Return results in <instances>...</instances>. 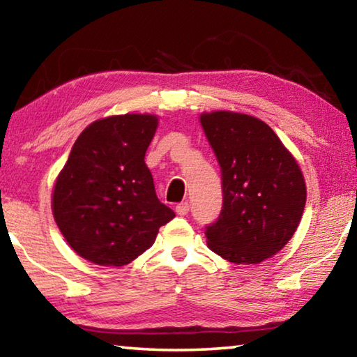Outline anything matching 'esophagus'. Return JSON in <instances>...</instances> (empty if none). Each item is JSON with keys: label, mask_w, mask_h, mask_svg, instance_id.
Returning a JSON list of instances; mask_svg holds the SVG:
<instances>
[{"label": "esophagus", "mask_w": 357, "mask_h": 357, "mask_svg": "<svg viewBox=\"0 0 357 357\" xmlns=\"http://www.w3.org/2000/svg\"><path fill=\"white\" fill-rule=\"evenodd\" d=\"M189 209H190V206H189V203H181V204H178L176 206V214L178 215H185L187 213H189Z\"/></svg>", "instance_id": "1"}]
</instances>
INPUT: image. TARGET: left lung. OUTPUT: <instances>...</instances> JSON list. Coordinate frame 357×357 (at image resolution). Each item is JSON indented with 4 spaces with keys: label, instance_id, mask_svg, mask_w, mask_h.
<instances>
[{
    "label": "left lung",
    "instance_id": "1",
    "mask_svg": "<svg viewBox=\"0 0 357 357\" xmlns=\"http://www.w3.org/2000/svg\"><path fill=\"white\" fill-rule=\"evenodd\" d=\"M222 168L223 208L208 247L234 264L275 255L299 227L307 189L301 167L264 121L236 112L200 114Z\"/></svg>",
    "mask_w": 357,
    "mask_h": 357
}]
</instances>
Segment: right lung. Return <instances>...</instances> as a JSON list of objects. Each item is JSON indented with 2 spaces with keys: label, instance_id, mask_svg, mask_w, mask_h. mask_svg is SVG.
<instances>
[{
  "label": "right lung",
  "instance_id": "1",
  "mask_svg": "<svg viewBox=\"0 0 357 357\" xmlns=\"http://www.w3.org/2000/svg\"><path fill=\"white\" fill-rule=\"evenodd\" d=\"M157 126L155 114H114L89 124L72 146L53 185L52 211L72 250L88 261L129 264L174 217L144 164Z\"/></svg>",
  "mask_w": 357,
  "mask_h": 357
}]
</instances>
